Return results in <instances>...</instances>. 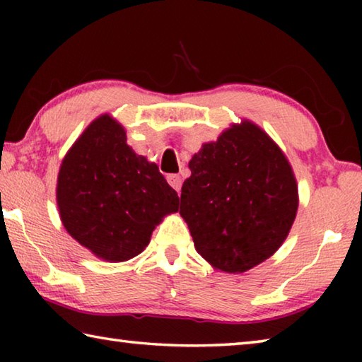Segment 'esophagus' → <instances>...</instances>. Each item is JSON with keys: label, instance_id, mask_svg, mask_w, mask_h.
<instances>
[{"label": "esophagus", "instance_id": "34e87169", "mask_svg": "<svg viewBox=\"0 0 362 362\" xmlns=\"http://www.w3.org/2000/svg\"><path fill=\"white\" fill-rule=\"evenodd\" d=\"M168 182H169V185L173 187L177 193H180V187H182V179H180V175L179 174H169L168 177Z\"/></svg>", "mask_w": 362, "mask_h": 362}]
</instances>
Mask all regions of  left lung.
<instances>
[{
	"label": "left lung",
	"mask_w": 362,
	"mask_h": 362,
	"mask_svg": "<svg viewBox=\"0 0 362 362\" xmlns=\"http://www.w3.org/2000/svg\"><path fill=\"white\" fill-rule=\"evenodd\" d=\"M180 216L201 257L222 272L243 273L276 252L298 206L292 169L259 127L233 126L189 161Z\"/></svg>",
	"instance_id": "obj_1"
}]
</instances>
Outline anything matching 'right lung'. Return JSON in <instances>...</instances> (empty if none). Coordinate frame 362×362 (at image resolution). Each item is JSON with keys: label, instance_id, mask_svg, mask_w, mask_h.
Returning a JSON list of instances; mask_svg holds the SVG:
<instances>
[{"label": "right lung", "instance_id": "add662e5", "mask_svg": "<svg viewBox=\"0 0 362 362\" xmlns=\"http://www.w3.org/2000/svg\"><path fill=\"white\" fill-rule=\"evenodd\" d=\"M57 204L66 231L110 262H124L148 246L155 225L179 211V196L156 164L126 144L115 119L100 116L65 156Z\"/></svg>", "mask_w": 362, "mask_h": 362}]
</instances>
